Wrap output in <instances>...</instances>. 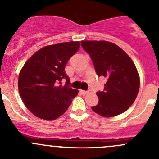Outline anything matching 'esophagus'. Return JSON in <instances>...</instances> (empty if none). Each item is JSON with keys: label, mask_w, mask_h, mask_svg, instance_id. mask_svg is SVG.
<instances>
[{"label": "esophagus", "mask_w": 159, "mask_h": 159, "mask_svg": "<svg viewBox=\"0 0 159 159\" xmlns=\"http://www.w3.org/2000/svg\"><path fill=\"white\" fill-rule=\"evenodd\" d=\"M81 93H82L83 95H86V94H88V91H85V90H81Z\"/></svg>", "instance_id": "34e87169"}]
</instances>
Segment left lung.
<instances>
[{
	"instance_id": "1",
	"label": "left lung",
	"mask_w": 159,
	"mask_h": 159,
	"mask_svg": "<svg viewBox=\"0 0 159 159\" xmlns=\"http://www.w3.org/2000/svg\"><path fill=\"white\" fill-rule=\"evenodd\" d=\"M99 77L107 78L103 91L97 92L96 113L110 118L123 113L133 103L140 88V77L129 56L116 44L105 41H82Z\"/></svg>"
}]
</instances>
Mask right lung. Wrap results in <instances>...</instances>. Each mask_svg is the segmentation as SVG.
Listing matches in <instances>:
<instances>
[{
	"label": "right lung",
	"instance_id": "right-lung-1",
	"mask_svg": "<svg viewBox=\"0 0 159 159\" xmlns=\"http://www.w3.org/2000/svg\"><path fill=\"white\" fill-rule=\"evenodd\" d=\"M80 48L79 41L59 43L41 48L19 73L18 87L31 113L44 120H55L66 112L78 90L70 85L65 66ZM66 80L62 86L61 81Z\"/></svg>",
	"mask_w": 159,
	"mask_h": 159
}]
</instances>
